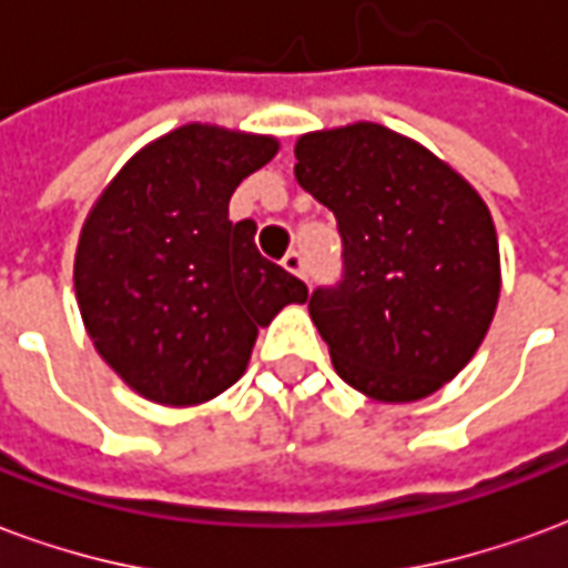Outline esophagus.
<instances>
[{
  "label": "esophagus",
  "instance_id": "1",
  "mask_svg": "<svg viewBox=\"0 0 568 568\" xmlns=\"http://www.w3.org/2000/svg\"><path fill=\"white\" fill-rule=\"evenodd\" d=\"M283 267L288 273L301 276V280H307V261H304V255H301V252H288V255L283 258Z\"/></svg>",
  "mask_w": 568,
  "mask_h": 568
}]
</instances>
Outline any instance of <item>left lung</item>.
Masks as SVG:
<instances>
[{
    "label": "left lung",
    "instance_id": "obj_1",
    "mask_svg": "<svg viewBox=\"0 0 568 568\" xmlns=\"http://www.w3.org/2000/svg\"><path fill=\"white\" fill-rule=\"evenodd\" d=\"M295 158L297 182L344 240V280L310 297L334 371L386 405L438 393L471 362L499 304L484 197L426 145L371 121L304 133Z\"/></svg>",
    "mask_w": 568,
    "mask_h": 568
}]
</instances>
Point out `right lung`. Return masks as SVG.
<instances>
[{"mask_svg":"<svg viewBox=\"0 0 568 568\" xmlns=\"http://www.w3.org/2000/svg\"><path fill=\"white\" fill-rule=\"evenodd\" d=\"M276 136L182 124L130 158L84 219L75 301L109 368L154 405L191 407L234 386L258 328L307 285L231 222L236 185L273 161Z\"/></svg>","mask_w":568,"mask_h":568,"instance_id":"add662e5","label":"right lung"}]
</instances>
